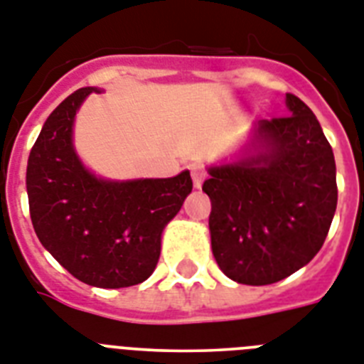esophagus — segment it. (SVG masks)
I'll list each match as a JSON object with an SVG mask.
<instances>
[{
  "instance_id": "1",
  "label": "esophagus",
  "mask_w": 364,
  "mask_h": 364,
  "mask_svg": "<svg viewBox=\"0 0 364 364\" xmlns=\"http://www.w3.org/2000/svg\"><path fill=\"white\" fill-rule=\"evenodd\" d=\"M191 178H193V186L195 188H200L206 178V169H204L203 165H193L191 167Z\"/></svg>"
}]
</instances>
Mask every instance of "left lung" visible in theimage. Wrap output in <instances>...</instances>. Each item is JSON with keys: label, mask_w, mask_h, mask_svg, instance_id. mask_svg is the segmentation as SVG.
Masks as SVG:
<instances>
[{"label": "left lung", "mask_w": 364, "mask_h": 364, "mask_svg": "<svg viewBox=\"0 0 364 364\" xmlns=\"http://www.w3.org/2000/svg\"><path fill=\"white\" fill-rule=\"evenodd\" d=\"M287 106L290 115L258 121L257 156L212 167L203 184L212 253L240 284L277 283L311 262L337 210V167L322 126L296 95Z\"/></svg>", "instance_id": "8db88e82"}]
</instances>
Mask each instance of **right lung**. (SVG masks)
<instances>
[{"instance_id":"obj_1","label":"right lung","mask_w":364,"mask_h":364,"mask_svg":"<svg viewBox=\"0 0 364 364\" xmlns=\"http://www.w3.org/2000/svg\"><path fill=\"white\" fill-rule=\"evenodd\" d=\"M92 91L72 92L42 126L27 160L29 214L42 245L81 283L134 287L154 272L161 230L178 214L193 182L189 171L130 182L91 175L72 146V122Z\"/></svg>"}]
</instances>
